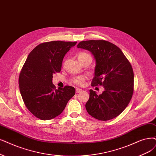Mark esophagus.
Returning <instances> with one entry per match:
<instances>
[{
  "label": "esophagus",
  "mask_w": 156,
  "mask_h": 156,
  "mask_svg": "<svg viewBox=\"0 0 156 156\" xmlns=\"http://www.w3.org/2000/svg\"><path fill=\"white\" fill-rule=\"evenodd\" d=\"M82 90L81 89L77 88V89H76V93H80V92H82Z\"/></svg>",
  "instance_id": "obj_1"
}]
</instances>
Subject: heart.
<instances>
[{
    "instance_id": "obj_1",
    "label": "heart",
    "mask_w": 156,
    "mask_h": 156,
    "mask_svg": "<svg viewBox=\"0 0 156 156\" xmlns=\"http://www.w3.org/2000/svg\"><path fill=\"white\" fill-rule=\"evenodd\" d=\"M78 58L79 61L81 63L87 60H89L90 62L92 61L91 55L88 53H86V52H84V51L80 52V53L78 54ZM86 79H87V77L85 76H77L73 78L72 82L75 85H82Z\"/></svg>"
}]
</instances>
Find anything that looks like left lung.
I'll list each match as a JSON object with an SVG mask.
<instances>
[{"instance_id": "left-lung-1", "label": "left lung", "mask_w": 156, "mask_h": 156, "mask_svg": "<svg viewBox=\"0 0 156 156\" xmlns=\"http://www.w3.org/2000/svg\"><path fill=\"white\" fill-rule=\"evenodd\" d=\"M77 47L90 51L94 56L91 85L105 88L100 95L90 90L85 104L87 112L101 121L115 118L127 107L133 94L134 72L130 62L118 46L104 40L82 41Z\"/></svg>"}]
</instances>
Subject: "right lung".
Wrapping results in <instances>:
<instances>
[{"instance_id":"add662e5","label":"right lung","mask_w":156,"mask_h":156,"mask_svg":"<svg viewBox=\"0 0 156 156\" xmlns=\"http://www.w3.org/2000/svg\"><path fill=\"white\" fill-rule=\"evenodd\" d=\"M77 42L51 41L40 44L29 54L19 75L20 92L27 108L42 120L60 115L75 94L66 85L56 89L53 74L60 73L65 55Z\"/></svg>"}]
</instances>
